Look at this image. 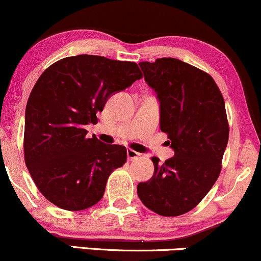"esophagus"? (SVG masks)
Returning <instances> with one entry per match:
<instances>
[{
  "mask_svg": "<svg viewBox=\"0 0 261 261\" xmlns=\"http://www.w3.org/2000/svg\"><path fill=\"white\" fill-rule=\"evenodd\" d=\"M127 156H128V160H134V159L139 158L140 154L139 152H137L136 150H132V149H128L127 150Z\"/></svg>",
  "mask_w": 261,
  "mask_h": 261,
  "instance_id": "1",
  "label": "esophagus"
}]
</instances>
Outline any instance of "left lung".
I'll use <instances>...</instances> for the list:
<instances>
[{"instance_id": "left-lung-1", "label": "left lung", "mask_w": 261, "mask_h": 261, "mask_svg": "<svg viewBox=\"0 0 261 261\" xmlns=\"http://www.w3.org/2000/svg\"><path fill=\"white\" fill-rule=\"evenodd\" d=\"M145 81L160 100V128L174 156L151 158L154 176L137 187L138 197L161 216L194 209L219 178L229 125L223 96L204 70L177 58L140 62Z\"/></svg>"}]
</instances>
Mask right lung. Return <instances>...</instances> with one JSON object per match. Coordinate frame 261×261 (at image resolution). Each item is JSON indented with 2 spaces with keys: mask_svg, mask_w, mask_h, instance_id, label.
Wrapping results in <instances>:
<instances>
[{
  "mask_svg": "<svg viewBox=\"0 0 261 261\" xmlns=\"http://www.w3.org/2000/svg\"><path fill=\"white\" fill-rule=\"evenodd\" d=\"M143 78L134 62L94 55L66 57L44 70L27 102L24 160L44 197L63 210L99 203L106 182L127 161L125 146L88 138L113 93Z\"/></svg>",
  "mask_w": 261,
  "mask_h": 261,
  "instance_id": "1",
  "label": "right lung"
}]
</instances>
